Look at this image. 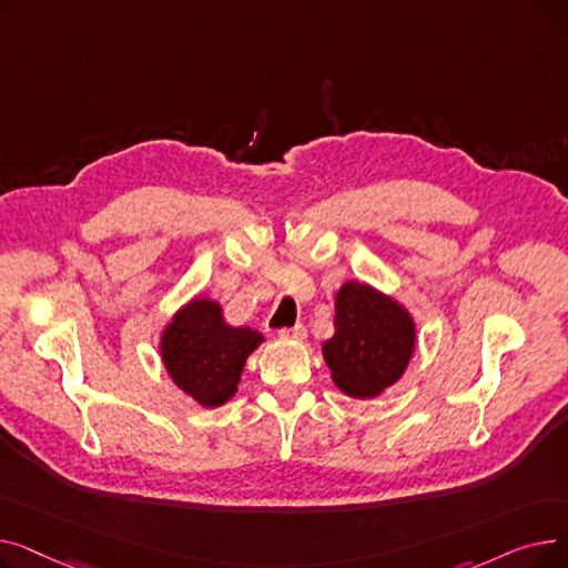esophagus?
Masks as SVG:
<instances>
[{
	"label": "esophagus",
	"instance_id": "34e87169",
	"mask_svg": "<svg viewBox=\"0 0 568 568\" xmlns=\"http://www.w3.org/2000/svg\"><path fill=\"white\" fill-rule=\"evenodd\" d=\"M281 338H292V341H304L306 338V326L304 324H294L290 329L278 332Z\"/></svg>",
	"mask_w": 568,
	"mask_h": 568
}]
</instances>
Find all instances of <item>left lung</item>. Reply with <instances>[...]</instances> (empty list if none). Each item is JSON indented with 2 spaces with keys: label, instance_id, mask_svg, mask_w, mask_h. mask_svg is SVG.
I'll return each instance as SVG.
<instances>
[{
  "label": "left lung",
  "instance_id": "obj_1",
  "mask_svg": "<svg viewBox=\"0 0 568 568\" xmlns=\"http://www.w3.org/2000/svg\"><path fill=\"white\" fill-rule=\"evenodd\" d=\"M334 326L322 354L343 394L375 398L403 377L416 347V324L394 296L347 281L336 292Z\"/></svg>",
  "mask_w": 568,
  "mask_h": 568
}]
</instances>
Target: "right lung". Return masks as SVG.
Here are the masks:
<instances>
[{
    "instance_id": "1",
    "label": "right lung",
    "mask_w": 568,
    "mask_h": 568,
    "mask_svg": "<svg viewBox=\"0 0 568 568\" xmlns=\"http://www.w3.org/2000/svg\"><path fill=\"white\" fill-rule=\"evenodd\" d=\"M251 326H232L206 296L179 308L161 334V359L172 382L202 407H221L242 382L248 356L262 343Z\"/></svg>"
}]
</instances>
